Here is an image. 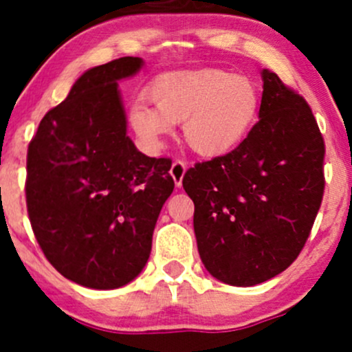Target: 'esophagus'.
I'll list each match as a JSON object with an SVG mask.
<instances>
[{
    "label": "esophagus",
    "mask_w": 352,
    "mask_h": 352,
    "mask_svg": "<svg viewBox=\"0 0 352 352\" xmlns=\"http://www.w3.org/2000/svg\"><path fill=\"white\" fill-rule=\"evenodd\" d=\"M186 163L182 162V160H175V162L172 163V166H170V175H172L173 182H175L177 187L182 186V179L184 175H186Z\"/></svg>",
    "instance_id": "esophagus-1"
}]
</instances>
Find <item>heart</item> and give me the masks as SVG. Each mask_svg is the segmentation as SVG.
I'll list each match as a JSON object with an SVG mask.
<instances>
[{"label": "heart", "mask_w": 352, "mask_h": 352, "mask_svg": "<svg viewBox=\"0 0 352 352\" xmlns=\"http://www.w3.org/2000/svg\"><path fill=\"white\" fill-rule=\"evenodd\" d=\"M150 100L136 102L129 119L146 143L158 144L182 122L184 140L194 153L221 156L248 136L261 110V88L247 74L216 67L170 71L151 83Z\"/></svg>", "instance_id": "heart-1"}]
</instances>
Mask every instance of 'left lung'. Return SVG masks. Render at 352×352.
I'll return each mask as SVG.
<instances>
[{
    "label": "left lung",
    "instance_id": "obj_1",
    "mask_svg": "<svg viewBox=\"0 0 352 352\" xmlns=\"http://www.w3.org/2000/svg\"><path fill=\"white\" fill-rule=\"evenodd\" d=\"M258 122L230 153L184 175L199 255L211 276L255 286L303 250L325 189V143L310 105L264 69Z\"/></svg>",
    "mask_w": 352,
    "mask_h": 352
}]
</instances>
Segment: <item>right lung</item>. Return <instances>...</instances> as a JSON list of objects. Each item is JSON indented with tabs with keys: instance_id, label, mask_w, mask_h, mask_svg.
<instances>
[{
	"instance_id": "1",
	"label": "right lung",
	"mask_w": 352,
	"mask_h": 352,
	"mask_svg": "<svg viewBox=\"0 0 352 352\" xmlns=\"http://www.w3.org/2000/svg\"><path fill=\"white\" fill-rule=\"evenodd\" d=\"M143 66L119 58L81 74L38 124L27 151L32 230L69 281L113 289L148 262L162 206L173 190L170 158H150L126 134L117 81Z\"/></svg>"
}]
</instances>
